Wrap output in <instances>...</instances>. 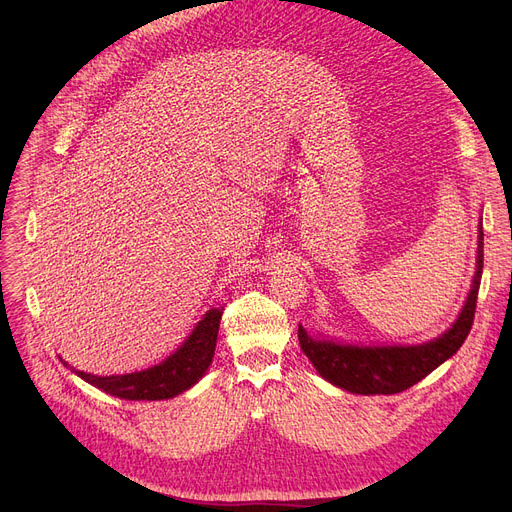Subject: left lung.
Here are the masks:
<instances>
[{"mask_svg": "<svg viewBox=\"0 0 512 512\" xmlns=\"http://www.w3.org/2000/svg\"><path fill=\"white\" fill-rule=\"evenodd\" d=\"M477 272L467 303L454 326L440 338L419 346H348L332 340H319L299 324L303 353L315 365L321 378L355 394H398L409 390L425 375L440 367L463 346L471 332L477 292L483 270V230L479 226Z\"/></svg>", "mask_w": 512, "mask_h": 512, "instance_id": "obj_1", "label": "left lung"}]
</instances>
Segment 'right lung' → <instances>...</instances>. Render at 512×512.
Returning a JSON list of instances; mask_svg holds the SVG:
<instances>
[{
	"label": "right lung",
	"mask_w": 512,
	"mask_h": 512,
	"mask_svg": "<svg viewBox=\"0 0 512 512\" xmlns=\"http://www.w3.org/2000/svg\"><path fill=\"white\" fill-rule=\"evenodd\" d=\"M222 309H211L195 328L178 351L168 357L164 363H159L151 369L139 373H126V375H110V378H99L85 371H72L89 382L91 386L124 398V400H164L182 394L191 386H195L205 369L209 367L215 351V340H218ZM68 367V363L64 361Z\"/></svg>",
	"instance_id": "1"
}]
</instances>
